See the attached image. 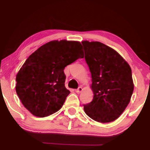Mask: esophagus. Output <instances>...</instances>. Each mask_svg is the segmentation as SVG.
<instances>
[{"instance_id":"esophagus-1","label":"esophagus","mask_w":150,"mask_h":150,"mask_svg":"<svg viewBox=\"0 0 150 150\" xmlns=\"http://www.w3.org/2000/svg\"><path fill=\"white\" fill-rule=\"evenodd\" d=\"M82 89H82V87H79L77 89H75V92H76L77 93H80L82 91Z\"/></svg>"}]
</instances>
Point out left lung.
I'll return each mask as SVG.
<instances>
[{"label":"left lung","mask_w":150,"mask_h":150,"mask_svg":"<svg viewBox=\"0 0 150 150\" xmlns=\"http://www.w3.org/2000/svg\"><path fill=\"white\" fill-rule=\"evenodd\" d=\"M92 78V101L84 105L86 114L100 123H109L124 111L133 92L132 71L115 50L99 42H82Z\"/></svg>","instance_id":"left-lung-1"}]
</instances>
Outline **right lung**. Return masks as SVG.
I'll use <instances>...</instances> for the list:
<instances>
[{
  "label": "right lung",
  "mask_w": 150,
  "mask_h": 150,
  "mask_svg": "<svg viewBox=\"0 0 150 150\" xmlns=\"http://www.w3.org/2000/svg\"><path fill=\"white\" fill-rule=\"evenodd\" d=\"M80 42L52 41L26 60L16 76V92L34 116L45 117L58 111L70 91L65 87V67L84 57Z\"/></svg>",
  "instance_id": "right-lung-1"
}]
</instances>
